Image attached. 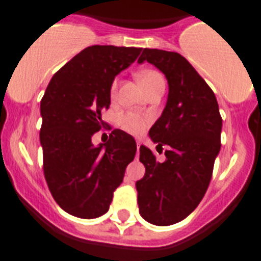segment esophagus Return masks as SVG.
Masks as SVG:
<instances>
[{"label":"esophagus","instance_id":"obj_1","mask_svg":"<svg viewBox=\"0 0 261 261\" xmlns=\"http://www.w3.org/2000/svg\"><path fill=\"white\" fill-rule=\"evenodd\" d=\"M140 146H141V143H140V141H137V150H140Z\"/></svg>","mask_w":261,"mask_h":261}]
</instances>
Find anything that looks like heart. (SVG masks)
<instances>
[{
	"label": "heart",
	"instance_id": "obj_1",
	"mask_svg": "<svg viewBox=\"0 0 261 261\" xmlns=\"http://www.w3.org/2000/svg\"><path fill=\"white\" fill-rule=\"evenodd\" d=\"M139 77V81L141 84L144 90L150 89L152 87L157 85V84L164 83V77L160 72L153 70V69H145L143 72H140L137 74ZM116 94V83L112 84L111 87V97L113 98ZM149 124V120L144 116H140L137 113H132V112H128V113H124L120 117V126H121L124 130H126L130 135H141L146 129Z\"/></svg>",
	"mask_w": 261,
	"mask_h": 261
}]
</instances>
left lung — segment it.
I'll return each instance as SVG.
<instances>
[{"instance_id": "8db88e82", "label": "left lung", "mask_w": 261, "mask_h": 261, "mask_svg": "<svg viewBox=\"0 0 261 261\" xmlns=\"http://www.w3.org/2000/svg\"><path fill=\"white\" fill-rule=\"evenodd\" d=\"M148 61L164 73L168 101L149 136L157 152L167 146L159 163L146 146H140L145 174L136 182L140 215L154 225L184 220L200 204L212 178L221 141L219 104L210 85L188 60L176 51L145 48L139 62Z\"/></svg>"}]
</instances>
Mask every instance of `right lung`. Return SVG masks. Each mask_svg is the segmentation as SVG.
Instances as JSON below:
<instances>
[{"label": "right lung", "instance_id": "1", "mask_svg": "<svg viewBox=\"0 0 261 261\" xmlns=\"http://www.w3.org/2000/svg\"><path fill=\"white\" fill-rule=\"evenodd\" d=\"M141 48L93 45L81 50L51 77L41 100L42 168L53 199L69 215L94 219L108 212L137 145L115 129L105 144L92 136L105 122L111 87L136 61Z\"/></svg>", "mask_w": 261, "mask_h": 261}]
</instances>
